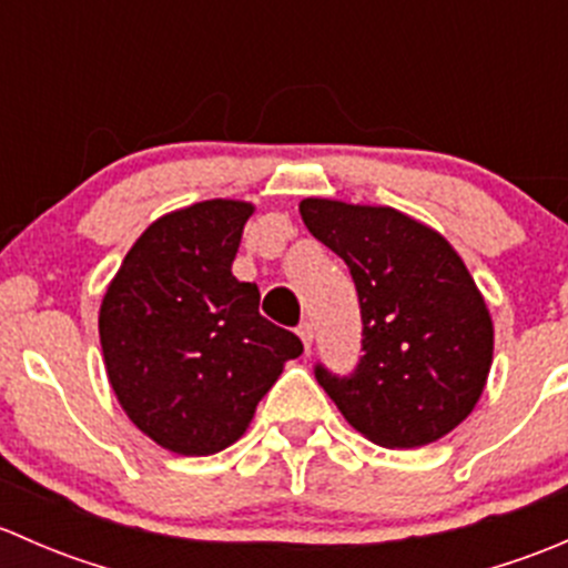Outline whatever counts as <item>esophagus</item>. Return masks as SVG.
Returning <instances> with one entry per match:
<instances>
[{
    "label": "esophagus",
    "instance_id": "34e87169",
    "mask_svg": "<svg viewBox=\"0 0 568 568\" xmlns=\"http://www.w3.org/2000/svg\"><path fill=\"white\" fill-rule=\"evenodd\" d=\"M300 337H302V343H305V348H311L313 346V337H316V329H313V324L311 321H302L300 324Z\"/></svg>",
    "mask_w": 568,
    "mask_h": 568
}]
</instances>
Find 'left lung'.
<instances>
[{"mask_svg":"<svg viewBox=\"0 0 568 568\" xmlns=\"http://www.w3.org/2000/svg\"><path fill=\"white\" fill-rule=\"evenodd\" d=\"M307 231L346 261L363 313L348 379L316 368L348 426L382 448H420L480 400L495 354L484 294L448 239L390 205L305 197Z\"/></svg>","mask_w":568,"mask_h":568,"instance_id":"obj_1","label":"left lung"}]
</instances>
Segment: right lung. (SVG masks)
<instances>
[{
    "label": "right lung",
    "mask_w": 568,
    "mask_h": 568,
    "mask_svg": "<svg viewBox=\"0 0 568 568\" xmlns=\"http://www.w3.org/2000/svg\"><path fill=\"white\" fill-rule=\"evenodd\" d=\"M255 205L200 200L159 216L131 244L99 311L106 379L159 448L209 456L244 437L302 341L257 313L233 277Z\"/></svg>",
    "instance_id": "add662e5"
}]
</instances>
